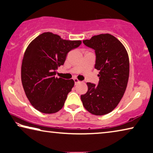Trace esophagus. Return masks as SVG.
<instances>
[{"label":"esophagus","instance_id":"obj_1","mask_svg":"<svg viewBox=\"0 0 153 153\" xmlns=\"http://www.w3.org/2000/svg\"><path fill=\"white\" fill-rule=\"evenodd\" d=\"M74 80L75 84H77V83H79V82H80V81H79V80H78V79H77V78H75V79H74Z\"/></svg>","mask_w":153,"mask_h":153}]
</instances>
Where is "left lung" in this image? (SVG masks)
Wrapping results in <instances>:
<instances>
[{
  "instance_id": "left-lung-1",
  "label": "left lung",
  "mask_w": 153,
  "mask_h": 153,
  "mask_svg": "<svg viewBox=\"0 0 153 153\" xmlns=\"http://www.w3.org/2000/svg\"><path fill=\"white\" fill-rule=\"evenodd\" d=\"M94 49L95 69L99 70L98 85L87 82L88 89L81 95L84 108L95 115H103L117 107L126 91L129 72L126 49L115 36L105 33L83 40Z\"/></svg>"
}]
</instances>
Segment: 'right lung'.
<instances>
[{
    "label": "right lung",
    "instance_id": "add662e5",
    "mask_svg": "<svg viewBox=\"0 0 153 153\" xmlns=\"http://www.w3.org/2000/svg\"><path fill=\"white\" fill-rule=\"evenodd\" d=\"M80 40H66L51 32H45L28 45L22 65V82L26 97L36 109L55 113L63 107L74 86L73 79L56 77L67 53L77 48Z\"/></svg>",
    "mask_w": 153,
    "mask_h": 153
}]
</instances>
